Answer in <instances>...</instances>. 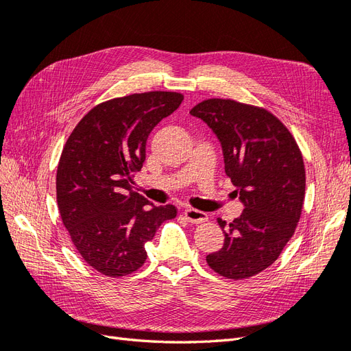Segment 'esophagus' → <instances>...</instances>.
Listing matches in <instances>:
<instances>
[{
  "instance_id": "esophagus-1",
  "label": "esophagus",
  "mask_w": 351,
  "mask_h": 351,
  "mask_svg": "<svg viewBox=\"0 0 351 351\" xmlns=\"http://www.w3.org/2000/svg\"><path fill=\"white\" fill-rule=\"evenodd\" d=\"M184 217L189 222H193V224H200V222H205L208 219V215L205 214V212L192 209V208L184 209Z\"/></svg>"
}]
</instances>
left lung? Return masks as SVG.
Instances as JSON below:
<instances>
[{
  "label": "left lung",
  "mask_w": 351,
  "mask_h": 351,
  "mask_svg": "<svg viewBox=\"0 0 351 351\" xmlns=\"http://www.w3.org/2000/svg\"><path fill=\"white\" fill-rule=\"evenodd\" d=\"M215 133L226 174L244 209L227 226L224 246L209 253V267L226 278H249L267 269L302 215L306 173L302 152L289 129L263 108L231 99H206L190 111Z\"/></svg>",
  "instance_id": "obj_1"
}]
</instances>
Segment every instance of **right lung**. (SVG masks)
<instances>
[{"instance_id": "right-lung-1", "label": "right lung", "mask_w": 351, "mask_h": 351, "mask_svg": "<svg viewBox=\"0 0 351 351\" xmlns=\"http://www.w3.org/2000/svg\"><path fill=\"white\" fill-rule=\"evenodd\" d=\"M182 93L146 92L92 108L74 127L57 169L62 224L80 256L107 277H124L146 261L145 243L177 215L133 190L154 127L173 114Z\"/></svg>"}]
</instances>
